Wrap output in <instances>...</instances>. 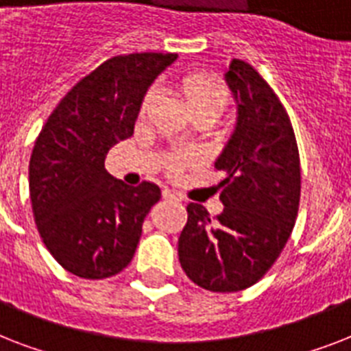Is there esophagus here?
Listing matches in <instances>:
<instances>
[{
  "instance_id": "34e87169",
  "label": "esophagus",
  "mask_w": 351,
  "mask_h": 351,
  "mask_svg": "<svg viewBox=\"0 0 351 351\" xmlns=\"http://www.w3.org/2000/svg\"><path fill=\"white\" fill-rule=\"evenodd\" d=\"M162 197H164L165 200H171V202H180L182 200V198L178 197L176 193L169 191V189H164V191H162Z\"/></svg>"
}]
</instances>
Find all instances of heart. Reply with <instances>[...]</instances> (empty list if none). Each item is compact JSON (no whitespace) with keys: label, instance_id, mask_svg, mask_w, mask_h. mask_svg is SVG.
Listing matches in <instances>:
<instances>
[{"label":"heart","instance_id":"heart-1","mask_svg":"<svg viewBox=\"0 0 351 351\" xmlns=\"http://www.w3.org/2000/svg\"><path fill=\"white\" fill-rule=\"evenodd\" d=\"M184 100L189 106L191 112L197 111H208L215 114V118L219 117L220 112L224 111L226 106L230 104V90L226 89L224 85L215 82L209 76L202 73H191L186 74L178 84ZM154 100H156V87L151 89L143 95L142 104H140V117H145L149 109L153 107ZM191 154L176 153L171 154L167 167L171 173H180L189 162H191Z\"/></svg>","mask_w":351,"mask_h":351}]
</instances>
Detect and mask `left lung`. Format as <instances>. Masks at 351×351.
Listing matches in <instances>:
<instances>
[{"mask_svg":"<svg viewBox=\"0 0 351 351\" xmlns=\"http://www.w3.org/2000/svg\"><path fill=\"white\" fill-rule=\"evenodd\" d=\"M239 118L215 167L224 211L211 219L187 204L178 239L182 269L213 293L240 291L258 282L282 253L300 202V158L282 101L255 67L233 60L226 74Z\"/></svg>","mask_w":351,"mask_h":351,"instance_id":"1","label":"left lung"}]
</instances>
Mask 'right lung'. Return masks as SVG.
<instances>
[{
	"label": "right lung",
	"mask_w": 351,
	"mask_h": 351,
	"mask_svg": "<svg viewBox=\"0 0 351 351\" xmlns=\"http://www.w3.org/2000/svg\"><path fill=\"white\" fill-rule=\"evenodd\" d=\"M173 52L112 56L80 80L47 118L29 162L36 228L56 262L80 278L112 277L132 261L142 224L162 193L129 187L106 169L109 149L134 131L153 80Z\"/></svg>",
	"instance_id": "right-lung-1"
}]
</instances>
